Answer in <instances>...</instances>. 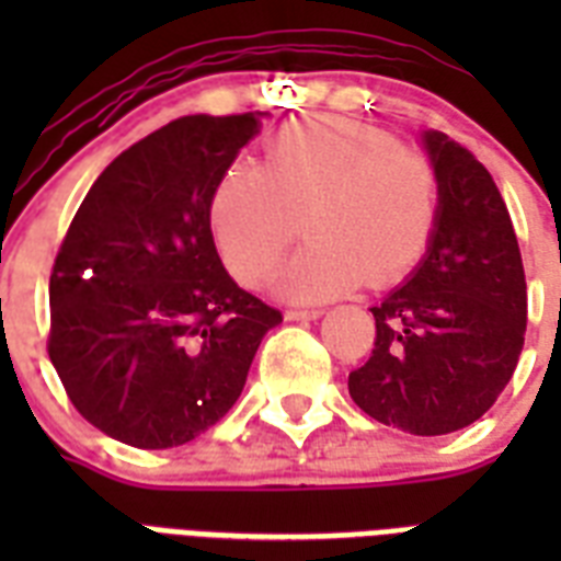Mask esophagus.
Listing matches in <instances>:
<instances>
[{"instance_id": "34e87169", "label": "esophagus", "mask_w": 561, "mask_h": 561, "mask_svg": "<svg viewBox=\"0 0 561 561\" xmlns=\"http://www.w3.org/2000/svg\"><path fill=\"white\" fill-rule=\"evenodd\" d=\"M317 317H323V311L320 308H288L285 311V320H317Z\"/></svg>"}]
</instances>
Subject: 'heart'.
Listing matches in <instances>:
<instances>
[{
    "label": "heart",
    "mask_w": 561,
    "mask_h": 561,
    "mask_svg": "<svg viewBox=\"0 0 561 561\" xmlns=\"http://www.w3.org/2000/svg\"><path fill=\"white\" fill-rule=\"evenodd\" d=\"M434 165L387 130L352 118H308L264 139L262 169L232 162L209 197V229L227 271L259 288L279 267L302 218L308 244L282 294L320 302L399 279L436 229Z\"/></svg>",
    "instance_id": "b5f03b06"
}]
</instances>
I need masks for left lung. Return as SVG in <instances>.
<instances>
[{
    "label": "left lung",
    "mask_w": 561,
    "mask_h": 561,
    "mask_svg": "<svg viewBox=\"0 0 561 561\" xmlns=\"http://www.w3.org/2000/svg\"><path fill=\"white\" fill-rule=\"evenodd\" d=\"M439 211L425 259L375 308V350L350 396L381 425L439 436L478 422L504 392L527 332L522 250L495 180L469 148L422 134Z\"/></svg>",
    "instance_id": "obj_1"
}]
</instances>
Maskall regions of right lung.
Instances as JSON below:
<instances>
[{
	"label": "right lung",
	"instance_id": "right-lung-1",
	"mask_svg": "<svg viewBox=\"0 0 561 561\" xmlns=\"http://www.w3.org/2000/svg\"><path fill=\"white\" fill-rule=\"evenodd\" d=\"M264 113L183 116L118 153L57 250L48 358L90 425L174 448L227 416L276 308L238 288L209 197Z\"/></svg>",
	"mask_w": 561,
	"mask_h": 561
}]
</instances>
